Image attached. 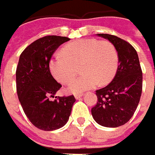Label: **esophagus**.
I'll return each instance as SVG.
<instances>
[{"mask_svg":"<svg viewBox=\"0 0 155 155\" xmlns=\"http://www.w3.org/2000/svg\"><path fill=\"white\" fill-rule=\"evenodd\" d=\"M83 94H76L74 96H75L76 99L78 100V99H79L80 97H82V96H83Z\"/></svg>","mask_w":155,"mask_h":155,"instance_id":"1","label":"esophagus"}]
</instances>
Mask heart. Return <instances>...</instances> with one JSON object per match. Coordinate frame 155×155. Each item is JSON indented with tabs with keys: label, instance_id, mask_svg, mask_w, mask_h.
<instances>
[{
	"label": "heart",
	"instance_id": "1",
	"mask_svg": "<svg viewBox=\"0 0 155 155\" xmlns=\"http://www.w3.org/2000/svg\"><path fill=\"white\" fill-rule=\"evenodd\" d=\"M63 54H55L49 61L52 75L61 84L74 78L80 66L83 73L71 82L67 91L78 94L99 84H109L117 73L119 60L118 51L108 41L85 38L71 42L63 48Z\"/></svg>",
	"mask_w": 155,
	"mask_h": 155
}]
</instances>
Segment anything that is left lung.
Segmentation results:
<instances>
[{"label": "left lung", "instance_id": "obj_1", "mask_svg": "<svg viewBox=\"0 0 155 155\" xmlns=\"http://www.w3.org/2000/svg\"><path fill=\"white\" fill-rule=\"evenodd\" d=\"M112 42L119 65L113 81L96 90L97 103L91 109L95 122L115 128L126 124L137 107L143 90V72L136 49L129 42L109 34H97Z\"/></svg>", "mask_w": 155, "mask_h": 155}]
</instances>
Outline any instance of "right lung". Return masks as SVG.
<instances>
[{"instance_id":"right-lung-1","label":"right lung","mask_w":155,"mask_h":155,"mask_svg":"<svg viewBox=\"0 0 155 155\" xmlns=\"http://www.w3.org/2000/svg\"><path fill=\"white\" fill-rule=\"evenodd\" d=\"M69 40L65 36L41 37L27 47L19 57L16 70L18 97L27 118L42 130L63 127L76 101L73 95L50 100L61 84L51 74L49 61L58 47Z\"/></svg>"}]
</instances>
